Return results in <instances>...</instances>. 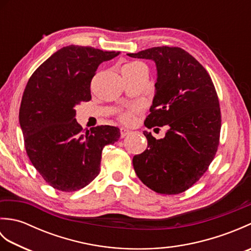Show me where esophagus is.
<instances>
[{
	"label": "esophagus",
	"mask_w": 251,
	"mask_h": 251,
	"mask_svg": "<svg viewBox=\"0 0 251 251\" xmlns=\"http://www.w3.org/2000/svg\"><path fill=\"white\" fill-rule=\"evenodd\" d=\"M120 132H121V137H122V138H124V137H126L127 135H128L130 131H129L128 129L124 128V127H122V128L120 129Z\"/></svg>",
	"instance_id": "1"
}]
</instances>
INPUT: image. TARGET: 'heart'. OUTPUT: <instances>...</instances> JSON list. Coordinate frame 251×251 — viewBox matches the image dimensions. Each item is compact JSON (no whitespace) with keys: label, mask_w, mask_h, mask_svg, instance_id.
I'll return each instance as SVG.
<instances>
[{"label":"heart","mask_w":251,"mask_h":251,"mask_svg":"<svg viewBox=\"0 0 251 251\" xmlns=\"http://www.w3.org/2000/svg\"><path fill=\"white\" fill-rule=\"evenodd\" d=\"M134 65H139V63L138 62H134V63H129V65H127V66H125V67H130V66H134ZM136 112V109H132L131 111H129V112H125V113H123L122 115H121V121L123 122V123H125V124H129V123H131V121H132V115H134V113Z\"/></svg>","instance_id":"b5f03b06"}]
</instances>
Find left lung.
<instances>
[{"label": "left lung", "instance_id": "8db88e82", "mask_svg": "<svg viewBox=\"0 0 251 251\" xmlns=\"http://www.w3.org/2000/svg\"><path fill=\"white\" fill-rule=\"evenodd\" d=\"M127 55L155 62V95L145 125L169 127L163 139L143 131L148 148L132 158L135 172L156 193H182L205 174L219 146L221 113L214 83L180 47H152Z\"/></svg>", "mask_w": 251, "mask_h": 251}]
</instances>
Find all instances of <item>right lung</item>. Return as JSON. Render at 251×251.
Listing matches in <instances>:
<instances>
[{"label": "right lung", "mask_w": 251, "mask_h": 251, "mask_svg": "<svg viewBox=\"0 0 251 251\" xmlns=\"http://www.w3.org/2000/svg\"><path fill=\"white\" fill-rule=\"evenodd\" d=\"M120 51L69 45L52 54L29 78L19 123L32 165L52 188L74 192L100 172L101 153L120 139L117 127L101 125L84 132L74 106L92 99L90 83L100 63Z\"/></svg>", "instance_id": "right-lung-1"}]
</instances>
